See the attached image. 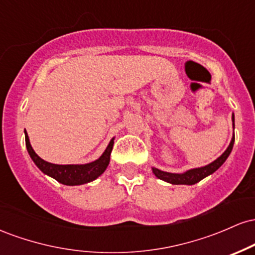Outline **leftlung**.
I'll return each mask as SVG.
<instances>
[{
	"mask_svg": "<svg viewBox=\"0 0 255 255\" xmlns=\"http://www.w3.org/2000/svg\"><path fill=\"white\" fill-rule=\"evenodd\" d=\"M233 127L235 129V118H234V114H233ZM234 141H235V135H233L231 137V141L228 148L225 150L223 153L219 156L217 159L213 160L212 163L210 164L201 166V168H194V169H189V170L182 172V174H175V172H166L163 170H159L157 168H152V172H153L156 176L159 178V180L165 181V182L171 183V184H195L198 183L199 181H201L203 178H205L209 175H211L215 172L216 170H218L223 163L227 160V158L229 157L231 150H233V146H234Z\"/></svg>",
	"mask_w": 255,
	"mask_h": 255,
	"instance_id": "1",
	"label": "left lung"
}]
</instances>
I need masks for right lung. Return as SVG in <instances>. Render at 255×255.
I'll return each mask as SVG.
<instances>
[{
  "label": "right lung",
  "instance_id": "obj_1",
  "mask_svg": "<svg viewBox=\"0 0 255 255\" xmlns=\"http://www.w3.org/2000/svg\"><path fill=\"white\" fill-rule=\"evenodd\" d=\"M114 139L110 140L109 145L107 146L105 151L103 152L98 159L93 160V162L87 163V164H52V163L45 162L42 159L38 154L34 152L33 148L30 144V139H28L27 133L25 130V141L26 147L30 157L33 160L39 170L44 172L45 175L50 176L55 180L58 181L60 183L66 184V186H80V184L89 183L91 181H95L96 178L101 176L108 168L110 162V154L113 151Z\"/></svg>",
  "mask_w": 255,
  "mask_h": 255
}]
</instances>
